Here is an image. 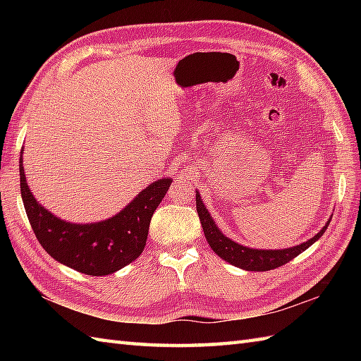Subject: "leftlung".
Wrapping results in <instances>:
<instances>
[{
    "label": "left lung",
    "mask_w": 361,
    "mask_h": 361,
    "mask_svg": "<svg viewBox=\"0 0 361 361\" xmlns=\"http://www.w3.org/2000/svg\"><path fill=\"white\" fill-rule=\"evenodd\" d=\"M195 203H197V212L198 217H200L203 233L206 240H208L209 247L212 251L216 252L219 257H221L225 262L231 264L234 267H239L242 270L247 271H268L274 270L283 264L290 262L291 259L301 255L302 251L307 250L310 245L315 243L321 235L324 234L329 224H331V219L326 221V225L321 228V231L304 242L301 245H295V247L283 248V250H257V248H250L245 247V245L237 243L229 239L224 233L220 231L216 221H214L212 216L206 209L204 203L202 202V195L198 190H195Z\"/></svg>",
    "instance_id": "obj_1"
}]
</instances>
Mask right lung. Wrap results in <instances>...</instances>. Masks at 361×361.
<instances>
[{
    "instance_id": "obj_1",
    "label": "right lung",
    "mask_w": 361,
    "mask_h": 361,
    "mask_svg": "<svg viewBox=\"0 0 361 361\" xmlns=\"http://www.w3.org/2000/svg\"><path fill=\"white\" fill-rule=\"evenodd\" d=\"M23 149L20 152L21 198L34 234L51 257L83 274L106 276L141 255L153 212L164 198L172 178L166 176L150 183L110 219L94 224H73L54 216L30 192L23 167Z\"/></svg>"
}]
</instances>
